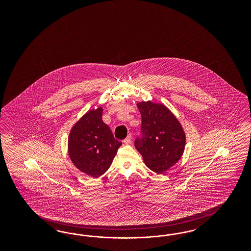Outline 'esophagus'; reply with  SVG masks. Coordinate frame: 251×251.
Masks as SVG:
<instances>
[{
    "label": "esophagus",
    "mask_w": 251,
    "mask_h": 251,
    "mask_svg": "<svg viewBox=\"0 0 251 251\" xmlns=\"http://www.w3.org/2000/svg\"><path fill=\"white\" fill-rule=\"evenodd\" d=\"M130 140H131V134L129 133L128 136L126 137V138L123 140V143H124L125 145H129V143H130Z\"/></svg>",
    "instance_id": "1"
}]
</instances>
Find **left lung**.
Here are the masks:
<instances>
[{
  "mask_svg": "<svg viewBox=\"0 0 251 251\" xmlns=\"http://www.w3.org/2000/svg\"><path fill=\"white\" fill-rule=\"evenodd\" d=\"M142 116L141 139L135 140L137 151L145 166L162 174L181 158L186 134L182 125L164 104L152 101L137 103Z\"/></svg>",
  "mask_w": 251,
  "mask_h": 251,
  "instance_id": "1",
  "label": "left lung"
}]
</instances>
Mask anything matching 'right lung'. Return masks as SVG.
Wrapping results in <instances>:
<instances>
[{"label": "right lung", "instance_id": "1", "mask_svg": "<svg viewBox=\"0 0 251 251\" xmlns=\"http://www.w3.org/2000/svg\"><path fill=\"white\" fill-rule=\"evenodd\" d=\"M102 106L91 109L75 123L68 138L70 159L77 169L99 177L109 168L122 142L102 121Z\"/></svg>", "mask_w": 251, "mask_h": 251}]
</instances>
